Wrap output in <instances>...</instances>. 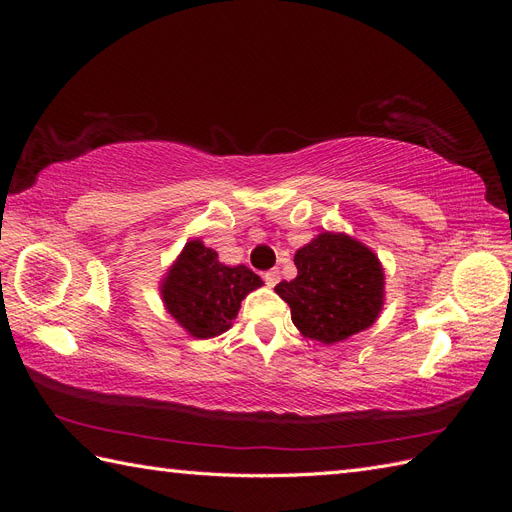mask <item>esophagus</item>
Here are the masks:
<instances>
[{"mask_svg": "<svg viewBox=\"0 0 512 512\" xmlns=\"http://www.w3.org/2000/svg\"><path fill=\"white\" fill-rule=\"evenodd\" d=\"M262 277H265V284H267L269 288H273L277 282H280V271H277V269H271V271H267V273L262 275Z\"/></svg>", "mask_w": 512, "mask_h": 512, "instance_id": "obj_1", "label": "esophagus"}]
</instances>
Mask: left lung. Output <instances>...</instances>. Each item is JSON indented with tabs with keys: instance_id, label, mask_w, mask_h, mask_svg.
<instances>
[{
	"instance_id": "obj_1",
	"label": "left lung",
	"mask_w": 512,
	"mask_h": 512,
	"mask_svg": "<svg viewBox=\"0 0 512 512\" xmlns=\"http://www.w3.org/2000/svg\"><path fill=\"white\" fill-rule=\"evenodd\" d=\"M297 277L275 292L303 337L331 346L369 329L384 307V269L365 243L324 230L294 254Z\"/></svg>"
}]
</instances>
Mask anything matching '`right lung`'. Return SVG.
I'll use <instances>...</instances> for the list:
<instances>
[{"label": "right lung", "instance_id": "right-lung-1", "mask_svg": "<svg viewBox=\"0 0 512 512\" xmlns=\"http://www.w3.org/2000/svg\"><path fill=\"white\" fill-rule=\"evenodd\" d=\"M262 280L245 265L228 267L200 239L185 243L160 282L166 312L196 339L218 337L232 327L241 301Z\"/></svg>", "mask_w": 512, "mask_h": 512}]
</instances>
